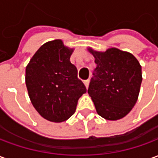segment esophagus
I'll list each match as a JSON object with an SVG mask.
<instances>
[{
    "instance_id": "obj_1",
    "label": "esophagus",
    "mask_w": 158,
    "mask_h": 158,
    "mask_svg": "<svg viewBox=\"0 0 158 158\" xmlns=\"http://www.w3.org/2000/svg\"><path fill=\"white\" fill-rule=\"evenodd\" d=\"M84 84H85V87L88 89V87H89V79H86V80H85L84 81Z\"/></svg>"
}]
</instances>
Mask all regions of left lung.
<instances>
[{"mask_svg": "<svg viewBox=\"0 0 158 158\" xmlns=\"http://www.w3.org/2000/svg\"><path fill=\"white\" fill-rule=\"evenodd\" d=\"M96 68L88 93L96 113L106 120H118L132 110L142 81L141 66L135 56L112 47L98 52L88 47Z\"/></svg>", "mask_w": 158, "mask_h": 158, "instance_id": "1", "label": "left lung"}]
</instances>
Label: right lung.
<instances>
[{
  "instance_id": "right-lung-1",
  "label": "right lung",
  "mask_w": 158,
  "mask_h": 158,
  "mask_svg": "<svg viewBox=\"0 0 158 158\" xmlns=\"http://www.w3.org/2000/svg\"><path fill=\"white\" fill-rule=\"evenodd\" d=\"M74 48L62 40L43 44L28 63L25 83L31 103L42 118L54 123L74 113L86 88L78 79V70L70 62Z\"/></svg>"
}]
</instances>
